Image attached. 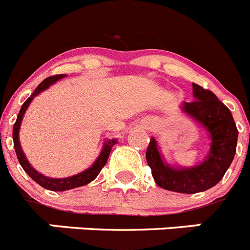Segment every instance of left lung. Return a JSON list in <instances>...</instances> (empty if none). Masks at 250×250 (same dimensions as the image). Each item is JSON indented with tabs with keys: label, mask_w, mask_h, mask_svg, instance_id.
<instances>
[{
	"label": "left lung",
	"mask_w": 250,
	"mask_h": 250,
	"mask_svg": "<svg viewBox=\"0 0 250 250\" xmlns=\"http://www.w3.org/2000/svg\"><path fill=\"white\" fill-rule=\"evenodd\" d=\"M195 101L184 102L181 110L208 132L210 137L209 153L196 166H172L161 155L157 141L151 137L146 160L152 176L165 190L196 194L215 186L233 162L236 151L238 129L231 112L215 94L192 83Z\"/></svg>",
	"instance_id": "left-lung-1"
}]
</instances>
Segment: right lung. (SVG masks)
I'll return each mask as SVG.
<instances>
[{
    "label": "right lung",
    "mask_w": 250,
    "mask_h": 250,
    "mask_svg": "<svg viewBox=\"0 0 250 250\" xmlns=\"http://www.w3.org/2000/svg\"><path fill=\"white\" fill-rule=\"evenodd\" d=\"M66 75L65 74H59V75H54V77H49L46 78L45 80H42L39 86L35 89V92L30 95V98L26 99L25 103L22 104V107H21L20 113H19V116H17L16 122L14 125V133H12V137H14V146H15V151H16L17 158H19V162L22 166V168L25 170V172L34 180L35 182H38L39 185L42 186L46 190H51V191H65V190H70V188H80V186H84L89 182H92L95 177L98 176L101 170L105 166L108 161V157H109V153L112 151V147L114 146L117 143L116 138H113V140H105V142L103 143V148H102L101 153L97 157V160L94 161V164L92 166L84 170L83 172L77 173V175H74V176H69V177H62V179H54V177H47L44 176L42 173L38 172V171L35 170L34 167L30 165V162L27 161V158H26L25 153L22 151V147L20 145V138H19V132H20V127H21V122H22V118L25 116L26 109L29 108L30 103L32 102V99L36 97V95L40 94L41 92H44L49 88L50 85H53L55 84L58 80L62 79Z\"/></svg>",
    "instance_id": "obj_1"
}]
</instances>
